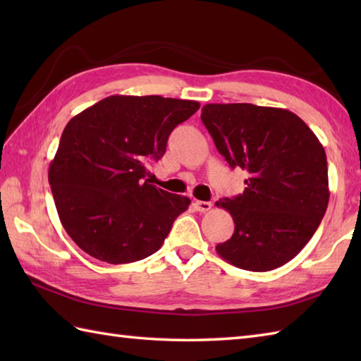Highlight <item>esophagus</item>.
I'll use <instances>...</instances> for the list:
<instances>
[{
    "label": "esophagus",
    "mask_w": 361,
    "mask_h": 361,
    "mask_svg": "<svg viewBox=\"0 0 361 361\" xmlns=\"http://www.w3.org/2000/svg\"><path fill=\"white\" fill-rule=\"evenodd\" d=\"M194 206L198 212H208L212 208V204L209 202H195Z\"/></svg>",
    "instance_id": "34e87169"
}]
</instances>
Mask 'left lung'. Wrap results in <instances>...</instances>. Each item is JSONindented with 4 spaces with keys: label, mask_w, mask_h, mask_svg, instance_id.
Masks as SVG:
<instances>
[{
    "label": "left lung",
    "mask_w": 361,
    "mask_h": 361,
    "mask_svg": "<svg viewBox=\"0 0 361 361\" xmlns=\"http://www.w3.org/2000/svg\"><path fill=\"white\" fill-rule=\"evenodd\" d=\"M202 121L226 163L248 172L243 194L216 204L234 220L220 257L237 268L270 271L293 259L329 203L324 147L295 113L252 104H208Z\"/></svg>",
    "instance_id": "obj_1"
}]
</instances>
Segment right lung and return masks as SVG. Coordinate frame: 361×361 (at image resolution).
<instances>
[{"mask_svg":"<svg viewBox=\"0 0 361 361\" xmlns=\"http://www.w3.org/2000/svg\"><path fill=\"white\" fill-rule=\"evenodd\" d=\"M200 109L161 96H109L68 122L49 164L59 219L80 250L130 264L161 248L190 200L150 185L147 166Z\"/></svg>","mask_w":361,"mask_h":361,"instance_id":"right-lung-1","label":"right lung"}]
</instances>
